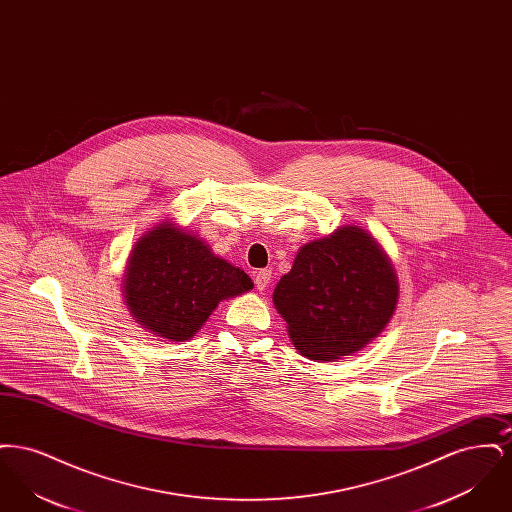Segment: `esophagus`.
I'll list each match as a JSON object with an SVG mask.
<instances>
[{
	"instance_id": "obj_1",
	"label": "esophagus",
	"mask_w": 512,
	"mask_h": 512,
	"mask_svg": "<svg viewBox=\"0 0 512 512\" xmlns=\"http://www.w3.org/2000/svg\"><path fill=\"white\" fill-rule=\"evenodd\" d=\"M268 284H270V270H259L257 274H255V288L259 290V292H263V290H267Z\"/></svg>"
}]
</instances>
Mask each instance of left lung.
Masks as SVG:
<instances>
[{
  "mask_svg": "<svg viewBox=\"0 0 512 512\" xmlns=\"http://www.w3.org/2000/svg\"><path fill=\"white\" fill-rule=\"evenodd\" d=\"M397 293L380 245L363 228L341 226L299 249L272 299L299 353L332 361L363 349L386 328Z\"/></svg>",
  "mask_w": 512,
  "mask_h": 512,
  "instance_id": "8db88e82",
  "label": "left lung"
}]
</instances>
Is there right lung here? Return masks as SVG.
<instances>
[{"mask_svg":"<svg viewBox=\"0 0 512 512\" xmlns=\"http://www.w3.org/2000/svg\"><path fill=\"white\" fill-rule=\"evenodd\" d=\"M251 288L244 270L169 222L134 245L124 280L130 313L151 334L171 341L190 340L219 301Z\"/></svg>","mask_w":512,"mask_h":512,"instance_id":"right-lung-1","label":"right lung"}]
</instances>
